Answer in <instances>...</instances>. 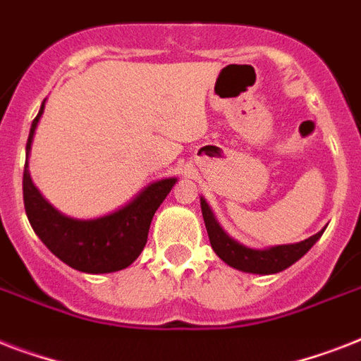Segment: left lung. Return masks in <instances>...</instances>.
<instances>
[{"label":"left lung","instance_id":"left-lung-1","mask_svg":"<svg viewBox=\"0 0 361 361\" xmlns=\"http://www.w3.org/2000/svg\"><path fill=\"white\" fill-rule=\"evenodd\" d=\"M200 208H202L204 223H206L209 243L214 247L215 255L223 262L228 264L231 268H236L240 271H245V274L271 275L290 268L292 264L298 262L320 240V236L326 231V228H322L314 236L298 241V243L274 245L266 247V249H251V247L241 245L240 241H236L223 231V226L219 225V221H217L204 197H200Z\"/></svg>","mask_w":361,"mask_h":361}]
</instances>
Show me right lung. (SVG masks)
<instances>
[{
  "label": "right lung",
  "instance_id": "obj_1",
  "mask_svg": "<svg viewBox=\"0 0 361 361\" xmlns=\"http://www.w3.org/2000/svg\"><path fill=\"white\" fill-rule=\"evenodd\" d=\"M31 123L25 144L24 206L31 228L41 241L71 268L84 274H112L135 262L146 247L147 232L157 208L163 204L178 178H164L144 187L133 200L97 219H75L54 208L37 189L27 169L31 144L41 116Z\"/></svg>",
  "mask_w": 361,
  "mask_h": 361
}]
</instances>
